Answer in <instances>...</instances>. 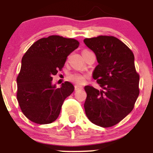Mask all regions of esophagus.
<instances>
[{
	"label": "esophagus",
	"mask_w": 153,
	"mask_h": 153,
	"mask_svg": "<svg viewBox=\"0 0 153 153\" xmlns=\"http://www.w3.org/2000/svg\"><path fill=\"white\" fill-rule=\"evenodd\" d=\"M83 88H82V86H81V85H75V91H78V90H82V89Z\"/></svg>",
	"instance_id": "34e87169"
}]
</instances>
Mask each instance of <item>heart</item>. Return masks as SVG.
Wrapping results in <instances>:
<instances>
[{"mask_svg": "<svg viewBox=\"0 0 153 153\" xmlns=\"http://www.w3.org/2000/svg\"><path fill=\"white\" fill-rule=\"evenodd\" d=\"M87 78V75L85 74H80V73H74L68 76V80L78 85H82L85 82Z\"/></svg>", "mask_w": 153, "mask_h": 153, "instance_id": "1", "label": "heart"}]
</instances>
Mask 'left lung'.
<instances>
[{
  "label": "left lung",
  "instance_id": "left-lung-1",
  "mask_svg": "<svg viewBox=\"0 0 153 153\" xmlns=\"http://www.w3.org/2000/svg\"><path fill=\"white\" fill-rule=\"evenodd\" d=\"M83 42L96 54L99 65L93 78L103 89L85 86V114L96 125L112 127L132 111L140 94V75L135 69L134 54L112 36L86 38Z\"/></svg>",
  "mask_w": 153,
  "mask_h": 153
}]
</instances>
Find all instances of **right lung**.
<instances>
[{
  "label": "right lung",
  "instance_id": "right-lung-1",
  "mask_svg": "<svg viewBox=\"0 0 153 153\" xmlns=\"http://www.w3.org/2000/svg\"><path fill=\"white\" fill-rule=\"evenodd\" d=\"M79 46L74 39L52 35L37 40L23 56L17 77V100L22 111L31 122H54L65 99L74 91L71 82L60 88L52 85V75L64 66L67 57Z\"/></svg>",
  "mask_w": 153,
  "mask_h": 153
}]
</instances>
